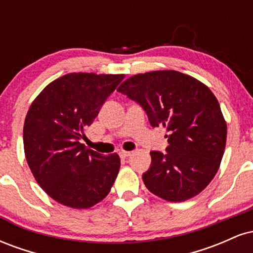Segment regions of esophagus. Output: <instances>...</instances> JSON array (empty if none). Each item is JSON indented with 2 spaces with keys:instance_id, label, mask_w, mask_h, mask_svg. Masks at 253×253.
Returning a JSON list of instances; mask_svg holds the SVG:
<instances>
[{
  "instance_id": "esophagus-1",
  "label": "esophagus",
  "mask_w": 253,
  "mask_h": 253,
  "mask_svg": "<svg viewBox=\"0 0 253 253\" xmlns=\"http://www.w3.org/2000/svg\"><path fill=\"white\" fill-rule=\"evenodd\" d=\"M130 155H132V152H129V151H121L120 152V156L123 157V158H128Z\"/></svg>"
}]
</instances>
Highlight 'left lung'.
<instances>
[{"instance_id":"left-lung-1","label":"left lung","mask_w":253,"mask_h":253,"mask_svg":"<svg viewBox=\"0 0 253 253\" xmlns=\"http://www.w3.org/2000/svg\"><path fill=\"white\" fill-rule=\"evenodd\" d=\"M143 107L152 127L169 132L167 153L151 151L143 181L151 193L170 202L199 195L219 170L227 125L206 84L175 70L127 78L118 88Z\"/></svg>"}]
</instances>
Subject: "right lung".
Wrapping results in <instances>:
<instances>
[{
  "label": "right lung",
  "instance_id": "1",
  "mask_svg": "<svg viewBox=\"0 0 253 253\" xmlns=\"http://www.w3.org/2000/svg\"><path fill=\"white\" fill-rule=\"evenodd\" d=\"M125 75L71 72L36 97L24 125L26 161L38 184L60 205L86 210L109 194L118 153L102 156L81 144L84 130Z\"/></svg>",
  "mask_w": 253,
  "mask_h": 253
}]
</instances>
